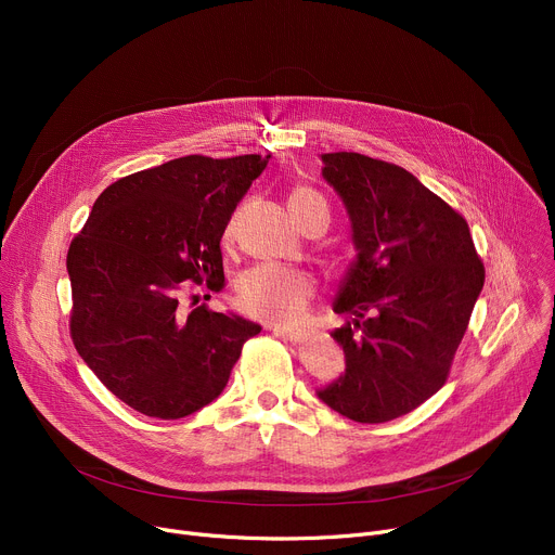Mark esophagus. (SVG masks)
<instances>
[{
	"label": "esophagus",
	"instance_id": "34e87169",
	"mask_svg": "<svg viewBox=\"0 0 555 555\" xmlns=\"http://www.w3.org/2000/svg\"><path fill=\"white\" fill-rule=\"evenodd\" d=\"M272 333H274L276 337H283V339H287V341H293V344L304 341V333H299V331H289V328L274 326V328H272Z\"/></svg>",
	"mask_w": 555,
	"mask_h": 555
}]
</instances>
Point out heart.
<instances>
[{
	"mask_svg": "<svg viewBox=\"0 0 555 555\" xmlns=\"http://www.w3.org/2000/svg\"><path fill=\"white\" fill-rule=\"evenodd\" d=\"M295 220H304L314 209H326L322 195L299 186L287 197ZM314 297V283L308 274L283 266H258L247 270L236 287L238 308L260 322L295 326L306 317Z\"/></svg>",
	"mask_w": 555,
	"mask_h": 555,
	"instance_id": "heart-1",
	"label": "heart"
}]
</instances>
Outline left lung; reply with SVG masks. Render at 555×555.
I'll list each match as a JSON object with an SVG mask.
<instances>
[{"label":"left lung","mask_w":555,"mask_h":555,"mask_svg":"<svg viewBox=\"0 0 555 555\" xmlns=\"http://www.w3.org/2000/svg\"><path fill=\"white\" fill-rule=\"evenodd\" d=\"M358 249L333 310L346 371L319 389L356 423H387L439 391L486 270L468 222L410 170L360 153L322 155Z\"/></svg>","instance_id":"8db88e82"}]
</instances>
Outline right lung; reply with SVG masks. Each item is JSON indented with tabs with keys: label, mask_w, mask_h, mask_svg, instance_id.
I'll list each match as a JSON object with an SVG mask.
<instances>
[{
	"label": "right lung",
	"mask_w": 555,
	"mask_h": 555,
	"mask_svg": "<svg viewBox=\"0 0 555 555\" xmlns=\"http://www.w3.org/2000/svg\"><path fill=\"white\" fill-rule=\"evenodd\" d=\"M268 157L189 155L109 184L67 251L72 339L99 380L139 414L175 421L214 402L260 326L207 304L222 233Z\"/></svg>",
	"instance_id": "right-lung-1"
}]
</instances>
